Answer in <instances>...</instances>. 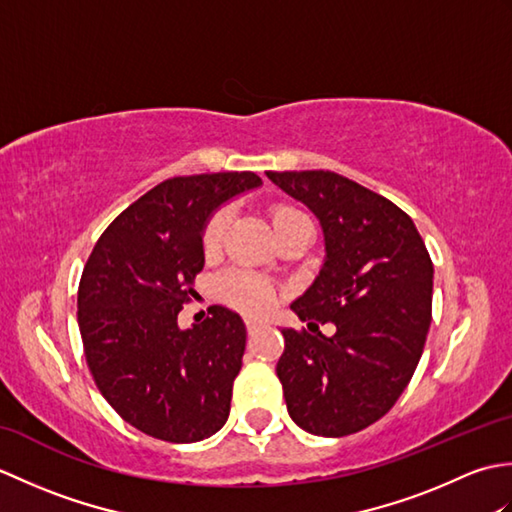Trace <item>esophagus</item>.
Returning <instances> with one entry per match:
<instances>
[{
    "mask_svg": "<svg viewBox=\"0 0 512 512\" xmlns=\"http://www.w3.org/2000/svg\"><path fill=\"white\" fill-rule=\"evenodd\" d=\"M262 321H257V319H246V330H248V334H255L259 328H262Z\"/></svg>",
    "mask_w": 512,
    "mask_h": 512,
    "instance_id": "34e87169",
    "label": "esophagus"
}]
</instances>
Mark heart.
<instances>
[{"mask_svg": "<svg viewBox=\"0 0 512 512\" xmlns=\"http://www.w3.org/2000/svg\"><path fill=\"white\" fill-rule=\"evenodd\" d=\"M297 220H306V215L299 213L297 209H292V206H275V209L270 211V224H273L275 233L279 228H284ZM228 224H231V211L228 209L215 211L209 217V222H206L202 231V250L206 257H213L220 253ZM215 295L224 303H228L231 308H237L248 314L266 312L273 308L277 301V290L270 286L268 281L246 275V273H237V270L226 273L215 281Z\"/></svg>", "mask_w": 512, "mask_h": 512, "instance_id": "b5f03b06", "label": "heart"}]
</instances>
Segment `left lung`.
I'll return each mask as SVG.
<instances>
[{
	"label": "left lung",
	"mask_w": 512,
	"mask_h": 512,
	"mask_svg": "<svg viewBox=\"0 0 512 512\" xmlns=\"http://www.w3.org/2000/svg\"><path fill=\"white\" fill-rule=\"evenodd\" d=\"M317 215L325 259L292 303L301 321H332L314 336L281 330L277 376L303 431L343 438L380 420L416 372L431 325L433 264L411 217L334 171H266Z\"/></svg>",
	"instance_id": "left-lung-1"
}]
</instances>
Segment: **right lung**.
Instances as JSON below:
<instances>
[{
	"instance_id": "right-lung-1",
	"label": "right lung",
	"mask_w": 512,
	"mask_h": 512,
	"mask_svg": "<svg viewBox=\"0 0 512 512\" xmlns=\"http://www.w3.org/2000/svg\"><path fill=\"white\" fill-rule=\"evenodd\" d=\"M259 184L253 171L160 182L105 228L83 268L76 317L85 361L118 416L151 438L200 442L228 420L244 321L213 306L206 321L180 330L178 312L204 268L206 220Z\"/></svg>"
}]
</instances>
